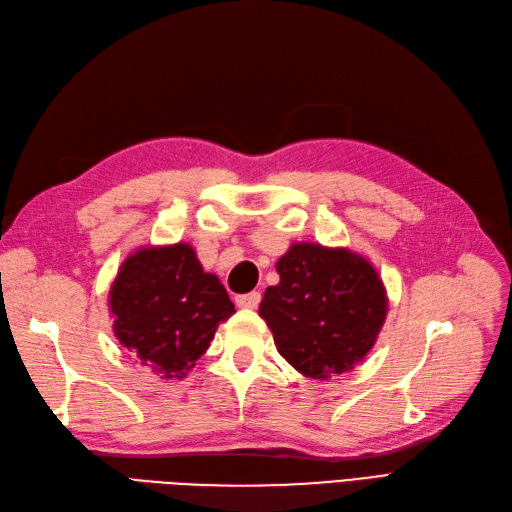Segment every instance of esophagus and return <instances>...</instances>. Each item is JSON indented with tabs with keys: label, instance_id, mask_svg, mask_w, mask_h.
I'll use <instances>...</instances> for the list:
<instances>
[{
	"label": "esophagus",
	"instance_id": "34e87169",
	"mask_svg": "<svg viewBox=\"0 0 512 512\" xmlns=\"http://www.w3.org/2000/svg\"><path fill=\"white\" fill-rule=\"evenodd\" d=\"M235 301H237V305H239L241 309H254V307H258V303H260V292L239 294V297H237Z\"/></svg>",
	"mask_w": 512,
	"mask_h": 512
}]
</instances>
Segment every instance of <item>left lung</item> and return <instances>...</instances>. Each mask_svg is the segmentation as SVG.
I'll list each match as a JSON object with an SVG mask.
<instances>
[{
	"instance_id": "1",
	"label": "left lung",
	"mask_w": 512,
	"mask_h": 512,
	"mask_svg": "<svg viewBox=\"0 0 512 512\" xmlns=\"http://www.w3.org/2000/svg\"><path fill=\"white\" fill-rule=\"evenodd\" d=\"M258 314L277 352L314 380L350 371L374 348L386 320V288L371 262L346 247L294 243L277 260Z\"/></svg>"
}]
</instances>
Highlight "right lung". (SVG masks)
<instances>
[{"mask_svg":"<svg viewBox=\"0 0 512 512\" xmlns=\"http://www.w3.org/2000/svg\"><path fill=\"white\" fill-rule=\"evenodd\" d=\"M113 331L132 359L162 378H185L235 305L190 243L130 254L108 292Z\"/></svg>","mask_w":512,"mask_h":512,"instance_id":"1","label":"right lung"}]
</instances>
